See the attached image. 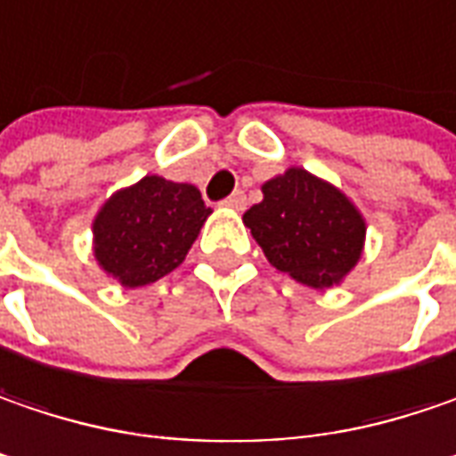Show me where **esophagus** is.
<instances>
[{
	"mask_svg": "<svg viewBox=\"0 0 456 456\" xmlns=\"http://www.w3.org/2000/svg\"><path fill=\"white\" fill-rule=\"evenodd\" d=\"M224 206H227V208H234V211H242V208L248 206V199H245L242 191H234L229 199H224Z\"/></svg>",
	"mask_w": 456,
	"mask_h": 456,
	"instance_id": "esophagus-1",
	"label": "esophagus"
}]
</instances>
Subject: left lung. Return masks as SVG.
<instances>
[{
    "label": "left lung",
    "instance_id": "obj_1",
    "mask_svg": "<svg viewBox=\"0 0 456 456\" xmlns=\"http://www.w3.org/2000/svg\"><path fill=\"white\" fill-rule=\"evenodd\" d=\"M263 201L242 216L268 263L312 289H330L359 263L366 222L333 183L289 167L263 183Z\"/></svg>",
    "mask_w": 456,
    "mask_h": 456
}]
</instances>
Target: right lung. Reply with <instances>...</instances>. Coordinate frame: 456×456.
Segmentation results:
<instances>
[{
	"label": "right lung",
	"instance_id": "1",
	"mask_svg": "<svg viewBox=\"0 0 456 456\" xmlns=\"http://www.w3.org/2000/svg\"><path fill=\"white\" fill-rule=\"evenodd\" d=\"M208 214L196 185L147 175L100 206L94 260L126 289L154 283L185 260Z\"/></svg>",
	"mask_w": 456,
	"mask_h": 456
}]
</instances>
